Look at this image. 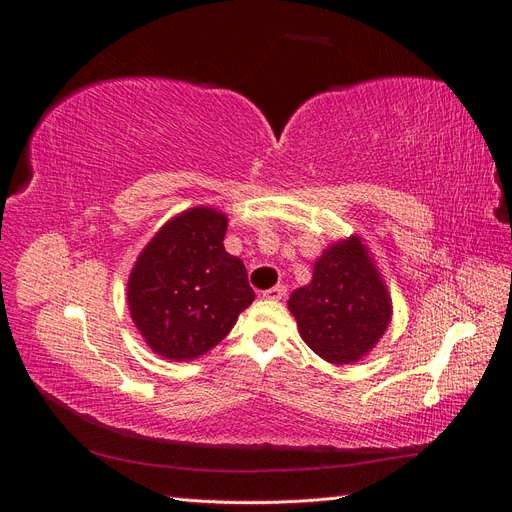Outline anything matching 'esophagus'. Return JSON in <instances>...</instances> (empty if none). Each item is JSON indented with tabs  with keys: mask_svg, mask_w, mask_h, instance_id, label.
Instances as JSON below:
<instances>
[{
	"mask_svg": "<svg viewBox=\"0 0 512 512\" xmlns=\"http://www.w3.org/2000/svg\"><path fill=\"white\" fill-rule=\"evenodd\" d=\"M262 297L265 299H271V301H280L286 297V286H275V288H269L262 292Z\"/></svg>",
	"mask_w": 512,
	"mask_h": 512,
	"instance_id": "obj_1",
	"label": "esophagus"
}]
</instances>
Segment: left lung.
<instances>
[{
  "label": "left lung",
  "instance_id": "1",
  "mask_svg": "<svg viewBox=\"0 0 512 512\" xmlns=\"http://www.w3.org/2000/svg\"><path fill=\"white\" fill-rule=\"evenodd\" d=\"M288 307L303 342L337 365L359 361L391 322L389 292L356 237L322 254L312 284L294 290Z\"/></svg>",
  "mask_w": 512,
  "mask_h": 512
}]
</instances>
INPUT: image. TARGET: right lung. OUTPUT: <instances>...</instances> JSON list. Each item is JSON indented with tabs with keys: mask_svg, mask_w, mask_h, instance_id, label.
Segmentation results:
<instances>
[{
	"mask_svg": "<svg viewBox=\"0 0 512 512\" xmlns=\"http://www.w3.org/2000/svg\"><path fill=\"white\" fill-rule=\"evenodd\" d=\"M226 215L196 207L170 220L138 256L130 314L153 352L170 361L205 354L254 301L245 265L224 250Z\"/></svg>",
	"mask_w": 512,
	"mask_h": 512,
	"instance_id": "right-lung-1",
	"label": "right lung"
}]
</instances>
